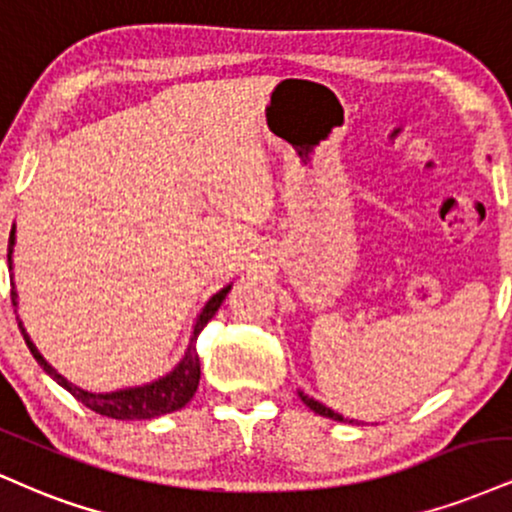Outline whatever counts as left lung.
<instances>
[{
	"mask_svg": "<svg viewBox=\"0 0 512 512\" xmlns=\"http://www.w3.org/2000/svg\"><path fill=\"white\" fill-rule=\"evenodd\" d=\"M298 396H300V400H303V403L307 405V408H310V410H315L317 415H322V417H329V420H336V422H355V420H346V417H343V415H338L336 410L326 408L324 403H319V400L310 398V396H307V393H303V391H298Z\"/></svg>",
	"mask_w": 512,
	"mask_h": 512,
	"instance_id": "obj_1",
	"label": "left lung"
}]
</instances>
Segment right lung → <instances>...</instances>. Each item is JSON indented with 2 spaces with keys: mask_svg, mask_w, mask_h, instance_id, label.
<instances>
[{
  "mask_svg": "<svg viewBox=\"0 0 512 512\" xmlns=\"http://www.w3.org/2000/svg\"><path fill=\"white\" fill-rule=\"evenodd\" d=\"M14 245H16V224H14V229H11L9 255H6L9 257V272H11V255H14ZM11 286H14V283H11ZM229 291H231V283L207 300L205 307H202V312L197 315L195 324H193V334H190V343H188L186 353H183L181 360H178V365L171 369L169 374L150 381V384L128 386V389L109 391V393L85 391V389H80V386L71 384L66 377H61L57 369L49 365L45 357L40 355V350L35 348V343L30 341L28 331L23 329L21 319L18 317L16 319H18V329H21L23 338H26V346L30 348V353H33L35 360H38V365L45 369L49 377L57 381L59 386H64V389L69 391L73 398L80 400L85 408L100 412V415H104V417H112V420H152V417L166 415V412L181 410L183 405H186L188 400L195 396L197 384H200V357H197L195 341H197V336H200V331L207 326L209 319L214 317V312L219 310L221 303H224V298L229 295ZM11 303H14V307H18L16 288H11Z\"/></svg>",
  "mask_w": 512,
  "mask_h": 512,
  "instance_id": "obj_1",
  "label": "right lung"
}]
</instances>
